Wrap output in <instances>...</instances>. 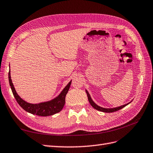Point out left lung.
Segmentation results:
<instances>
[{
	"mask_svg": "<svg viewBox=\"0 0 153 153\" xmlns=\"http://www.w3.org/2000/svg\"><path fill=\"white\" fill-rule=\"evenodd\" d=\"M86 94H87V96H88V99L89 101V102L90 103V104L91 105V106H92L94 108H95V110H97L98 111H102V112H105V113H111V112H114V111H118L120 110V109L123 108L124 107L128 105V104H129V103H131V102H129V103L128 104H124V105H123V106H119V107H116V108H102V107H101L98 106L97 104H96L94 101L93 100L91 99L90 95L88 93V91H87L86 90Z\"/></svg>",
	"mask_w": 153,
	"mask_h": 153,
	"instance_id": "1",
	"label": "left lung"
}]
</instances>
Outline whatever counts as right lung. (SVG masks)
Listing matches in <instances>:
<instances>
[{
    "label": "right lung",
    "instance_id": "add662e5",
    "mask_svg": "<svg viewBox=\"0 0 153 153\" xmlns=\"http://www.w3.org/2000/svg\"><path fill=\"white\" fill-rule=\"evenodd\" d=\"M8 77L13 94L16 101L19 103V105L26 111L32 113L33 115L43 117L52 115L59 112L62 110L65 103V96L68 93L72 82V81H70L68 85L62 91V92L59 94V95L52 100L38 104H30L25 101L16 93L14 85L13 84L12 80L11 79L10 71H9Z\"/></svg>",
    "mask_w": 153,
    "mask_h": 153
}]
</instances>
